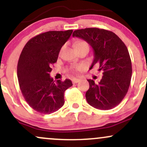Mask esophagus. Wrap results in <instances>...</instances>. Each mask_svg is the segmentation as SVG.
<instances>
[{
  "label": "esophagus",
  "instance_id": "esophagus-1",
  "mask_svg": "<svg viewBox=\"0 0 147 147\" xmlns=\"http://www.w3.org/2000/svg\"><path fill=\"white\" fill-rule=\"evenodd\" d=\"M72 83H73V84H77V83H78V82H80V79H73L72 80Z\"/></svg>",
  "mask_w": 147,
  "mask_h": 147
}]
</instances>
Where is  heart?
I'll list each match as a JSON object with an SVG mask.
<instances>
[{"label":"heart","instance_id":"obj_1","mask_svg":"<svg viewBox=\"0 0 147 147\" xmlns=\"http://www.w3.org/2000/svg\"><path fill=\"white\" fill-rule=\"evenodd\" d=\"M84 45H87V46H88L87 44V43H86L85 41H79L75 45V48H79V47H81V46H84ZM78 69L79 68H76V70H78Z\"/></svg>","mask_w":147,"mask_h":147}]
</instances>
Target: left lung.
I'll use <instances>...</instances> for the list:
<instances>
[{
    "label": "left lung",
    "instance_id": "left-lung-1",
    "mask_svg": "<svg viewBox=\"0 0 147 147\" xmlns=\"http://www.w3.org/2000/svg\"><path fill=\"white\" fill-rule=\"evenodd\" d=\"M72 36L82 38L92 47L94 59L90 69L99 64L103 75L98 84L88 79L87 102L99 110L113 109L124 98L131 83L132 65L126 45L113 32L96 28L77 30Z\"/></svg>",
    "mask_w": 147,
    "mask_h": 147
}]
</instances>
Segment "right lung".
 Wrapping results in <instances>:
<instances>
[{
	"label": "right lung",
	"mask_w": 147,
	"mask_h": 147,
	"mask_svg": "<svg viewBox=\"0 0 147 147\" xmlns=\"http://www.w3.org/2000/svg\"><path fill=\"white\" fill-rule=\"evenodd\" d=\"M72 30L49 31L28 41L17 65V77L23 96L34 111L50 114L64 104V92L72 84L50 77L52 65L56 63L61 48L71 36Z\"/></svg>",
	"instance_id": "add662e5"
}]
</instances>
